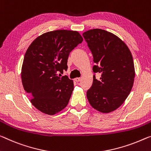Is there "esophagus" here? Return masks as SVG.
<instances>
[{"instance_id":"1","label":"esophagus","mask_w":151,"mask_h":151,"mask_svg":"<svg viewBox=\"0 0 151 151\" xmlns=\"http://www.w3.org/2000/svg\"><path fill=\"white\" fill-rule=\"evenodd\" d=\"M74 80H75L76 82H80V81L81 80V78H76L75 79H74Z\"/></svg>"}]
</instances>
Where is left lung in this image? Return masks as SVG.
Instances as JSON below:
<instances>
[{"mask_svg":"<svg viewBox=\"0 0 151 151\" xmlns=\"http://www.w3.org/2000/svg\"><path fill=\"white\" fill-rule=\"evenodd\" d=\"M83 37L94 58L95 75L86 96L94 109L110 113L119 107L131 92L135 69L130 50L121 39L106 30L93 29L85 32Z\"/></svg>","mask_w":151,"mask_h":151,"instance_id":"1","label":"left lung"}]
</instances>
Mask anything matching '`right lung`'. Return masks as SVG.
<instances>
[{
  "instance_id": "obj_1",
  "label": "right lung",
  "mask_w": 151,
  "mask_h": 151,
  "mask_svg": "<svg viewBox=\"0 0 151 151\" xmlns=\"http://www.w3.org/2000/svg\"><path fill=\"white\" fill-rule=\"evenodd\" d=\"M83 41L76 31L61 29L42 34L25 52L22 68L24 90L35 107L45 114L55 115L68 105L73 82L67 76L69 53Z\"/></svg>"
}]
</instances>
